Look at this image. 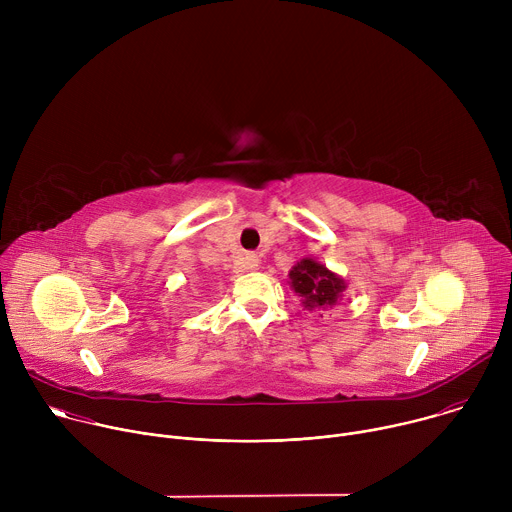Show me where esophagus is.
<instances>
[{"instance_id": "obj_1", "label": "esophagus", "mask_w": 512, "mask_h": 512, "mask_svg": "<svg viewBox=\"0 0 512 512\" xmlns=\"http://www.w3.org/2000/svg\"><path fill=\"white\" fill-rule=\"evenodd\" d=\"M259 263H261V259L257 257V255H245L243 257V269H247V271H253V269H257L259 267Z\"/></svg>"}]
</instances>
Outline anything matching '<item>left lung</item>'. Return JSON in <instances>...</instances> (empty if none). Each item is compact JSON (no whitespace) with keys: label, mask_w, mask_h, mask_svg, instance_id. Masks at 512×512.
I'll return each instance as SVG.
<instances>
[{"label":"left lung","mask_w":512,"mask_h":512,"mask_svg":"<svg viewBox=\"0 0 512 512\" xmlns=\"http://www.w3.org/2000/svg\"><path fill=\"white\" fill-rule=\"evenodd\" d=\"M289 279L296 294L304 298V308L310 310L334 306L346 287L338 275H334L314 259H302L289 271Z\"/></svg>","instance_id":"8db88e82"}]
</instances>
